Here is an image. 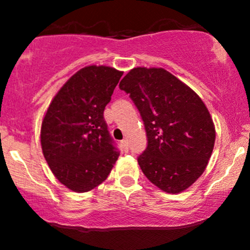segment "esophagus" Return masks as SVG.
I'll use <instances>...</instances> for the list:
<instances>
[{"instance_id": "obj_1", "label": "esophagus", "mask_w": 250, "mask_h": 250, "mask_svg": "<svg viewBox=\"0 0 250 250\" xmlns=\"http://www.w3.org/2000/svg\"><path fill=\"white\" fill-rule=\"evenodd\" d=\"M121 146H122L123 150H125V151H128V149H129V145H128V141H127V140H123V141L121 142Z\"/></svg>"}]
</instances>
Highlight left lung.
Segmentation results:
<instances>
[{"instance_id": "obj_1", "label": "left lung", "mask_w": 250, "mask_h": 250, "mask_svg": "<svg viewBox=\"0 0 250 250\" xmlns=\"http://www.w3.org/2000/svg\"><path fill=\"white\" fill-rule=\"evenodd\" d=\"M120 89L145 123L148 146L137 157L143 174L166 193H182L203 174L213 153L215 125L206 104L163 68H134Z\"/></svg>"}]
</instances>
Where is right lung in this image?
Listing matches in <instances>:
<instances>
[{"instance_id": "right-lung-1", "label": "right lung", "mask_w": 250, "mask_h": 250, "mask_svg": "<svg viewBox=\"0 0 250 250\" xmlns=\"http://www.w3.org/2000/svg\"><path fill=\"white\" fill-rule=\"evenodd\" d=\"M122 75L105 65L82 68L63 84L43 117V155L70 190L85 193L101 185L119 157L103 111Z\"/></svg>"}]
</instances>
